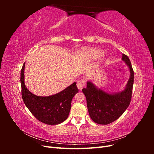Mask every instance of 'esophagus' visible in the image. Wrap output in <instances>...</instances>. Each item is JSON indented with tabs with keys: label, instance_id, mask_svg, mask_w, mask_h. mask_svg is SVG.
<instances>
[{
	"label": "esophagus",
	"instance_id": "esophagus-1",
	"mask_svg": "<svg viewBox=\"0 0 154 154\" xmlns=\"http://www.w3.org/2000/svg\"><path fill=\"white\" fill-rule=\"evenodd\" d=\"M85 85V82L83 79H80L77 82V87L79 90H82Z\"/></svg>",
	"mask_w": 154,
	"mask_h": 154
}]
</instances>
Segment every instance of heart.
<instances>
[{
    "label": "heart",
    "mask_w": 154,
    "mask_h": 154,
    "mask_svg": "<svg viewBox=\"0 0 154 154\" xmlns=\"http://www.w3.org/2000/svg\"><path fill=\"white\" fill-rule=\"evenodd\" d=\"M88 54L94 58H100L103 55V52L98 49H89L87 51Z\"/></svg>",
    "instance_id": "1"
}]
</instances>
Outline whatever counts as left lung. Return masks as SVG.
<instances>
[{
    "label": "left lung",
    "instance_id": "1",
    "mask_svg": "<svg viewBox=\"0 0 154 154\" xmlns=\"http://www.w3.org/2000/svg\"><path fill=\"white\" fill-rule=\"evenodd\" d=\"M122 60L130 69V77L125 89L119 93L110 94L97 88L88 82L83 88L87 100L88 113L92 121L100 125H108L118 119L128 108L132 98L134 72L127 55L123 54Z\"/></svg>",
    "mask_w": 154,
    "mask_h": 154
}]
</instances>
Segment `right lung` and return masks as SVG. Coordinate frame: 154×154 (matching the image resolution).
Wrapping results in <instances>:
<instances>
[{"label": "right lung", "mask_w": 154, "mask_h": 154, "mask_svg": "<svg viewBox=\"0 0 154 154\" xmlns=\"http://www.w3.org/2000/svg\"><path fill=\"white\" fill-rule=\"evenodd\" d=\"M25 63L20 71L22 97L24 103L31 114L40 122L47 125H58L68 118L71 101L78 92L74 82L60 92L50 96H37L32 94L24 84Z\"/></svg>", "instance_id": "obj_1"}]
</instances>
